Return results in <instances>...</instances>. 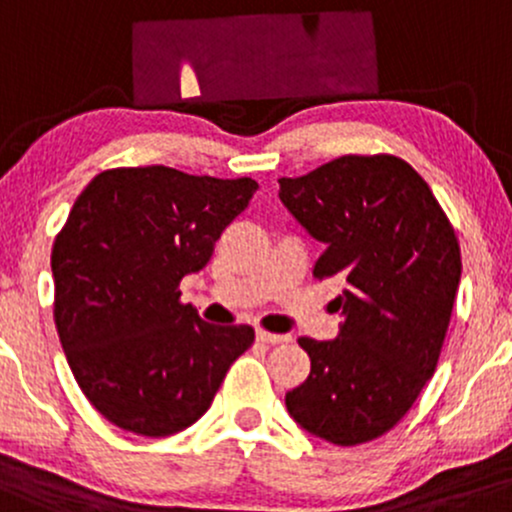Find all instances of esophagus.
<instances>
[{
	"label": "esophagus",
	"instance_id": "1",
	"mask_svg": "<svg viewBox=\"0 0 512 512\" xmlns=\"http://www.w3.org/2000/svg\"><path fill=\"white\" fill-rule=\"evenodd\" d=\"M256 341H261L263 346H278V343L290 341V338H287V336H280V333H271V331L258 329V331H256Z\"/></svg>",
	"mask_w": 512,
	"mask_h": 512
}]
</instances>
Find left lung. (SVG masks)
Instances as JSON below:
<instances>
[{
	"label": "left lung",
	"instance_id": "left-lung-1",
	"mask_svg": "<svg viewBox=\"0 0 512 512\" xmlns=\"http://www.w3.org/2000/svg\"><path fill=\"white\" fill-rule=\"evenodd\" d=\"M280 200L324 244L314 278L341 275V331L300 338L309 377L285 394L307 433L360 445L392 430L433 377L462 256L428 183L392 154H346L297 179H280Z\"/></svg>",
	"mask_w": 512,
	"mask_h": 512
}]
</instances>
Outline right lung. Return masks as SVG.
Returning <instances> with one entry per match:
<instances>
[{
	"label": "right lung",
	"instance_id": "right-lung-1",
	"mask_svg": "<svg viewBox=\"0 0 512 512\" xmlns=\"http://www.w3.org/2000/svg\"><path fill=\"white\" fill-rule=\"evenodd\" d=\"M256 188L123 166L74 200L50 256L55 326L79 389L113 426L147 438L193 426L251 348V326L208 324L181 304L179 283L205 268Z\"/></svg>",
	"mask_w": 512,
	"mask_h": 512
}]
</instances>
